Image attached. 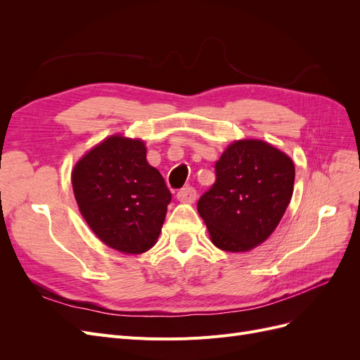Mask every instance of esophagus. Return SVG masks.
<instances>
[{"instance_id": "obj_1", "label": "esophagus", "mask_w": 360, "mask_h": 360, "mask_svg": "<svg viewBox=\"0 0 360 360\" xmlns=\"http://www.w3.org/2000/svg\"><path fill=\"white\" fill-rule=\"evenodd\" d=\"M195 198H197V191L192 186H186L177 192V200L181 202H193Z\"/></svg>"}]
</instances>
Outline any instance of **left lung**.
Here are the masks:
<instances>
[{"instance_id":"1","label":"left lung","mask_w":360,"mask_h":360,"mask_svg":"<svg viewBox=\"0 0 360 360\" xmlns=\"http://www.w3.org/2000/svg\"><path fill=\"white\" fill-rule=\"evenodd\" d=\"M216 181L198 200V213L216 248L246 252L275 231L290 204L294 163L259 139L236 141L216 162Z\"/></svg>"}]
</instances>
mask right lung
<instances>
[{
	"label": "right lung",
	"instance_id": "right-lung-1",
	"mask_svg": "<svg viewBox=\"0 0 360 360\" xmlns=\"http://www.w3.org/2000/svg\"><path fill=\"white\" fill-rule=\"evenodd\" d=\"M141 139L114 135L91 148L72 172L76 202L93 233L123 254L155 246L171 192L148 165Z\"/></svg>",
	"mask_w": 360,
	"mask_h": 360
}]
</instances>
